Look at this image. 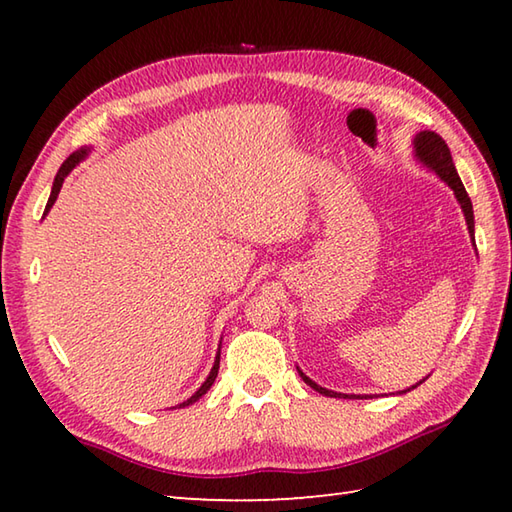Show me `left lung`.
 Segmentation results:
<instances>
[{"mask_svg": "<svg viewBox=\"0 0 512 512\" xmlns=\"http://www.w3.org/2000/svg\"><path fill=\"white\" fill-rule=\"evenodd\" d=\"M413 158H416L422 167H427L429 171L436 173V176L447 182L449 187L453 189V195L455 200L460 202V209L464 213V220H466V226H469V235H471V242L475 244V217H473V204H471V198L469 193H466L464 184L458 176V169H455L453 165V158H451V151L447 147V143L436 134V132H418L416 136H413ZM299 376L303 378V383L310 385L314 391H319V394L323 396H330V398H372V394H341V391H332V389H325L321 385L314 383L312 378H308L306 374L301 372V369L297 367ZM424 383V378L420 380V383L411 385L409 389H402L398 391V394H407V391L416 389L418 385Z\"/></svg>", "mask_w": 512, "mask_h": 512, "instance_id": "1", "label": "left lung"}]
</instances>
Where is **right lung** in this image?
<instances>
[{
  "label": "right lung",
  "instance_id": "right-lung-1",
  "mask_svg": "<svg viewBox=\"0 0 512 512\" xmlns=\"http://www.w3.org/2000/svg\"><path fill=\"white\" fill-rule=\"evenodd\" d=\"M90 154V147H81L79 151H74V154L68 158V160H65L63 162V165H61V169L57 171V176H54V182H52V191H50V198H48V204H46V211H43V215H48V211L52 209V204L54 202H57V195H59V191H61V187H63V180L65 178H68V173L76 167V165H79V162L81 160H85V156H88ZM217 369H220V350H217V356H215V363H213V367H211V372H209V376H206V380H204V383L200 385V389L198 391H195V394L191 396V398H187V400H184V402H180V405L178 407H189V405H193V402L195 400H200L204 394H206V391H209L211 389V385L215 383V378H217Z\"/></svg>",
  "mask_w": 512,
  "mask_h": 512
}]
</instances>
